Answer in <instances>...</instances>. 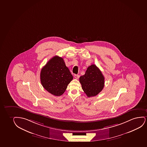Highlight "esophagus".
Wrapping results in <instances>:
<instances>
[{"instance_id": "obj_1", "label": "esophagus", "mask_w": 147, "mask_h": 147, "mask_svg": "<svg viewBox=\"0 0 147 147\" xmlns=\"http://www.w3.org/2000/svg\"><path fill=\"white\" fill-rule=\"evenodd\" d=\"M74 78H76V79H78L79 78H80V76L78 75V74H74Z\"/></svg>"}]
</instances>
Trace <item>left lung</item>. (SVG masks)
Instances as JSON below:
<instances>
[{"label": "left lung", "mask_w": 147, "mask_h": 147, "mask_svg": "<svg viewBox=\"0 0 147 147\" xmlns=\"http://www.w3.org/2000/svg\"><path fill=\"white\" fill-rule=\"evenodd\" d=\"M80 82L88 97L94 96L104 88V77L98 67L92 65L88 67L85 74L80 78Z\"/></svg>", "instance_id": "8db88e82"}]
</instances>
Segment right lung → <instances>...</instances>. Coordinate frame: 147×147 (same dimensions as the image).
Returning a JSON list of instances; mask_svg holds the SVG:
<instances>
[{
    "instance_id": "obj_1",
    "label": "right lung",
    "mask_w": 147,
    "mask_h": 147,
    "mask_svg": "<svg viewBox=\"0 0 147 147\" xmlns=\"http://www.w3.org/2000/svg\"><path fill=\"white\" fill-rule=\"evenodd\" d=\"M73 76L63 59L56 56L50 59L42 69L40 80L42 85L49 93L59 96L63 94Z\"/></svg>"
}]
</instances>
